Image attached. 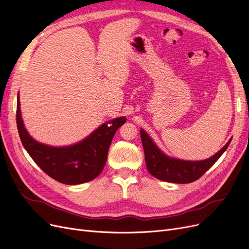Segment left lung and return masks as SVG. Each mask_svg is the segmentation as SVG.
<instances>
[{"label": "left lung", "mask_w": 249, "mask_h": 249, "mask_svg": "<svg viewBox=\"0 0 249 249\" xmlns=\"http://www.w3.org/2000/svg\"><path fill=\"white\" fill-rule=\"evenodd\" d=\"M140 135L148 172L164 182L176 184H188L198 179L219 159L231 141V138L219 152L206 160L187 161L164 154L143 129H140Z\"/></svg>", "instance_id": "obj_1"}]
</instances>
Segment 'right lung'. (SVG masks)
Wrapping results in <instances>:
<instances>
[{"label":"right lung","mask_w":249,"mask_h":249,"mask_svg":"<svg viewBox=\"0 0 249 249\" xmlns=\"http://www.w3.org/2000/svg\"><path fill=\"white\" fill-rule=\"evenodd\" d=\"M124 116L103 124L86 138L66 146H52L36 141L26 130L18 94L17 124L22 145L33 161L50 176L65 185H79L94 179L105 167L115 132L125 124Z\"/></svg>","instance_id":"obj_1"}]
</instances>
